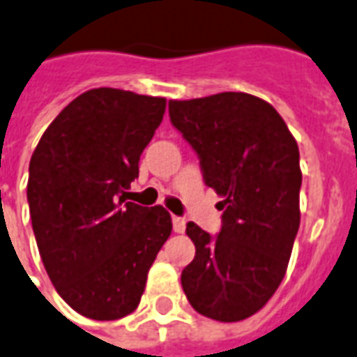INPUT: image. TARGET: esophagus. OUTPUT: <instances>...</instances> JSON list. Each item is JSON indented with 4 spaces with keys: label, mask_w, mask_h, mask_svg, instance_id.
I'll return each mask as SVG.
<instances>
[{
    "label": "esophagus",
    "mask_w": 357,
    "mask_h": 357,
    "mask_svg": "<svg viewBox=\"0 0 357 357\" xmlns=\"http://www.w3.org/2000/svg\"><path fill=\"white\" fill-rule=\"evenodd\" d=\"M172 227L176 232H183L185 231V219L183 218H172Z\"/></svg>",
    "instance_id": "esophagus-1"
}]
</instances>
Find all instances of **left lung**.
<instances>
[{"label":"left lung","mask_w":357,"mask_h":357,"mask_svg":"<svg viewBox=\"0 0 357 357\" xmlns=\"http://www.w3.org/2000/svg\"><path fill=\"white\" fill-rule=\"evenodd\" d=\"M168 112L204 183L223 197L219 234L187 223L197 253L181 273L183 291L206 318H250L284 280L299 231L297 142L273 105L245 92L170 100Z\"/></svg>","instance_id":"1"}]
</instances>
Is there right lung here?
Segmentation results:
<instances>
[{"instance_id":"add662e5","label":"right lung","mask_w":357,"mask_h":357,"mask_svg":"<svg viewBox=\"0 0 357 357\" xmlns=\"http://www.w3.org/2000/svg\"><path fill=\"white\" fill-rule=\"evenodd\" d=\"M165 109V98L92 89L58 113L31 155L28 204L39 255L58 295L86 318L134 312L170 236L162 206L125 199Z\"/></svg>"}]
</instances>
